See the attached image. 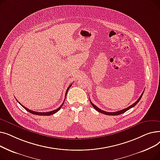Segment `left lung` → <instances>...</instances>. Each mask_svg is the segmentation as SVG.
<instances>
[{"label": "left lung", "instance_id": "1", "mask_svg": "<svg viewBox=\"0 0 160 160\" xmlns=\"http://www.w3.org/2000/svg\"><path fill=\"white\" fill-rule=\"evenodd\" d=\"M143 93H144V91L142 92V94H141V96H140V97L138 98V100H137V101L134 102L133 104H132L131 106H130L129 107H128V108H127L123 109V110H120V111H118V112H107L103 111V110H100V108H98V107H97L95 104H93V103H92V102L91 101V100H90V102H91V105L93 106V107L95 109V110H96L97 111H98V112H100V113H103V114H105V115H120V114H122V113H123L126 112L127 111H128V110H130V108H133V107L135 106H136V104L139 102V100H141V97H142V94H143Z\"/></svg>", "mask_w": 160, "mask_h": 160}]
</instances>
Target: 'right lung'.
<instances>
[{
  "label": "right lung",
  "mask_w": 160,
  "mask_h": 160,
  "mask_svg": "<svg viewBox=\"0 0 160 160\" xmlns=\"http://www.w3.org/2000/svg\"><path fill=\"white\" fill-rule=\"evenodd\" d=\"M72 86V84H71L69 87H68V88L67 89V91H66V93H65V98H66V95H67V92H68V90L69 89V88H71V86ZM16 100L17 101H18L19 104H20V105H21L25 110H26L27 112H30V113H32V114H33V115H43V116H47V115H52V114H54V113H56V112H58L59 110H60L61 109V108L62 107V106H63V103H64V102H65V100H64V101H63V104L59 107L58 108H57L56 110H53V111H51V112H33V111H32V110H29V109H28L27 108H26V107H24V106H22L18 100L16 99Z\"/></svg>",
  "instance_id": "add662e5"
}]
</instances>
